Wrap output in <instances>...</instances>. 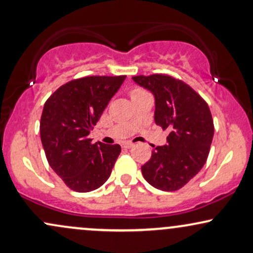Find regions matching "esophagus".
<instances>
[{
    "label": "esophagus",
    "instance_id": "34e87169",
    "mask_svg": "<svg viewBox=\"0 0 253 253\" xmlns=\"http://www.w3.org/2000/svg\"><path fill=\"white\" fill-rule=\"evenodd\" d=\"M133 146H134V144L128 143V141H127V143H124V144H123V147H124V149H132Z\"/></svg>",
    "mask_w": 253,
    "mask_h": 253
}]
</instances>
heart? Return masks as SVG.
<instances>
[{
    "mask_svg": "<svg viewBox=\"0 0 253 253\" xmlns=\"http://www.w3.org/2000/svg\"><path fill=\"white\" fill-rule=\"evenodd\" d=\"M144 95H150L149 92L145 91V90L140 89V88H134L130 90V97L134 98V97H139V96H144Z\"/></svg>",
    "mask_w": 253,
    "mask_h": 253,
    "instance_id": "b5f03b06",
    "label": "heart"
}]
</instances>
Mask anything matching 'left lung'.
I'll use <instances>...</instances> for the list:
<instances>
[{"instance_id":"left-lung-1","label":"left lung","mask_w":253,"mask_h":253,"mask_svg":"<svg viewBox=\"0 0 253 253\" xmlns=\"http://www.w3.org/2000/svg\"><path fill=\"white\" fill-rule=\"evenodd\" d=\"M133 81L152 92L156 124L170 130L167 144L157 146L141 167L144 178L159 190L181 189L207 161L214 135L210 107L188 84L168 75L134 76Z\"/></svg>"}]
</instances>
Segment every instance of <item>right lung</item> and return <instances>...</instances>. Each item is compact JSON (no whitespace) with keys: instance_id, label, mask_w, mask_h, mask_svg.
Listing matches in <instances>:
<instances>
[{"instance_id":"1","label":"right lung","mask_w":253,"mask_h":253,"mask_svg":"<svg viewBox=\"0 0 253 253\" xmlns=\"http://www.w3.org/2000/svg\"><path fill=\"white\" fill-rule=\"evenodd\" d=\"M126 76H88L58 88L43 106L40 138L48 164L69 188L88 193L109 178L120 145L88 138Z\"/></svg>"}]
</instances>
